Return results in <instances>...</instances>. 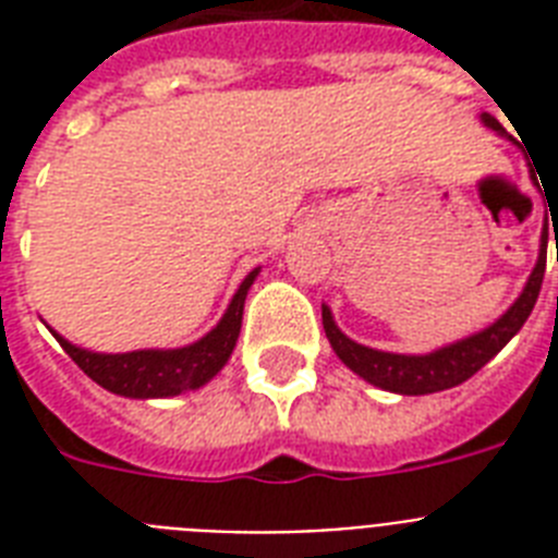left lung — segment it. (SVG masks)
<instances>
[{
	"label": "left lung",
	"instance_id": "8db88e82",
	"mask_svg": "<svg viewBox=\"0 0 558 558\" xmlns=\"http://www.w3.org/2000/svg\"><path fill=\"white\" fill-rule=\"evenodd\" d=\"M481 121L484 126L495 130L504 138H512L507 135L498 121H495L489 112H481ZM558 260V257H556ZM542 280H545V245L538 248V260L530 271L527 283L521 289V295L512 301V306L501 318H495L489 327L472 332L466 339L451 341L446 348H437L432 353H388V350H376L359 344L350 336L339 330V324L332 318V310L327 304H322V322L324 332L330 339V348L336 350V356L350 367V371L362 376L365 381L376 385L381 390H390V393H402V397H425V393H437V390H449L460 381H466L469 376H475L486 362H493L507 341L515 336V332L524 327V322L533 313V306L538 301V289H542Z\"/></svg>",
	"mask_w": 558,
	"mask_h": 558
}]
</instances>
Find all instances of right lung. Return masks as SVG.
<instances>
[{"instance_id":"right-lung-1","label":"right lung","mask_w":558,"mask_h":558,"mask_svg":"<svg viewBox=\"0 0 558 558\" xmlns=\"http://www.w3.org/2000/svg\"><path fill=\"white\" fill-rule=\"evenodd\" d=\"M260 275V266L252 269L236 287L231 304L217 322V327L205 332L199 341L185 344V348H147L130 350V353H95V350L77 348L60 332L51 330L60 348L72 356V362L81 367L92 381L109 393L130 399H168L196 390L208 385L234 353L240 327H243V306L248 289Z\"/></svg>"}]
</instances>
